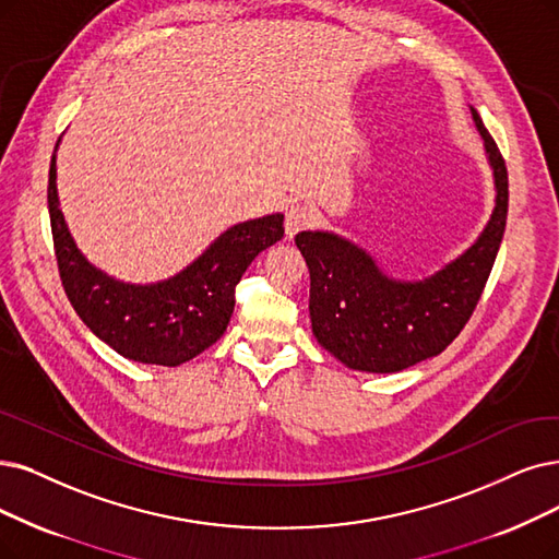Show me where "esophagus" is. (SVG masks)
<instances>
[{
	"mask_svg": "<svg viewBox=\"0 0 559 559\" xmlns=\"http://www.w3.org/2000/svg\"><path fill=\"white\" fill-rule=\"evenodd\" d=\"M317 222V211L307 206V204H294L288 206L286 211V217H284V229H286V236L294 238L298 231L311 227Z\"/></svg>",
	"mask_w": 559,
	"mask_h": 559,
	"instance_id": "obj_1",
	"label": "esophagus"
}]
</instances>
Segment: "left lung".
I'll list each match as a JSON object with an SVG mask.
<instances>
[{
  "label": "left lung",
  "mask_w": 559,
  "mask_h": 559,
  "mask_svg": "<svg viewBox=\"0 0 559 559\" xmlns=\"http://www.w3.org/2000/svg\"><path fill=\"white\" fill-rule=\"evenodd\" d=\"M473 121L493 169L496 209L479 238L438 273L394 280L355 242L332 231H300L309 267V319L319 344L355 371L394 373L448 348L473 317L498 257L509 206L507 167L477 109Z\"/></svg>",
  "instance_id": "left-lung-1"
}]
</instances>
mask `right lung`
Listing matches in <instances>:
<instances>
[{
	"label": "right lung",
	"mask_w": 559,
	"mask_h": 559,
	"mask_svg": "<svg viewBox=\"0 0 559 559\" xmlns=\"http://www.w3.org/2000/svg\"><path fill=\"white\" fill-rule=\"evenodd\" d=\"M61 142V138H59ZM50 163L48 209L63 292L98 340L128 360L178 367L225 334L236 284L259 252L284 236V215L238 222L174 277L130 284L109 277L78 250L57 197V148Z\"/></svg>",
	"instance_id": "1"
}]
</instances>
